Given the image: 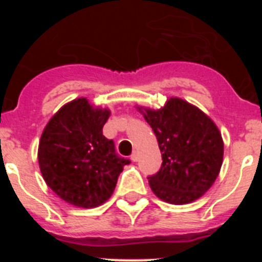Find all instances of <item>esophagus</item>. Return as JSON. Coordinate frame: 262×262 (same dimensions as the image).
<instances>
[{
    "mask_svg": "<svg viewBox=\"0 0 262 262\" xmlns=\"http://www.w3.org/2000/svg\"><path fill=\"white\" fill-rule=\"evenodd\" d=\"M131 160H133V161H138V160H139L138 152H134V154L131 155Z\"/></svg>",
    "mask_w": 262,
    "mask_h": 262,
    "instance_id": "obj_1",
    "label": "esophagus"
}]
</instances>
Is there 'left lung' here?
<instances>
[{
  "label": "left lung",
  "mask_w": 262,
  "mask_h": 262,
  "mask_svg": "<svg viewBox=\"0 0 262 262\" xmlns=\"http://www.w3.org/2000/svg\"><path fill=\"white\" fill-rule=\"evenodd\" d=\"M138 110L154 129L163 157L159 172L148 177L155 195L172 205L201 198L223 164V139L214 120L177 97L166 99L159 110Z\"/></svg>",
  "instance_id": "left-lung-1"
}]
</instances>
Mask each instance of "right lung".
I'll return each mask as SVG.
<instances>
[{
    "label": "right lung",
    "instance_id": "right-lung-1",
    "mask_svg": "<svg viewBox=\"0 0 262 262\" xmlns=\"http://www.w3.org/2000/svg\"><path fill=\"white\" fill-rule=\"evenodd\" d=\"M108 108L81 97L66 103L43 129L38 148L46 184L69 205L93 209L113 194L118 176L129 164L115 154L102 128Z\"/></svg>",
    "mask_w": 262,
    "mask_h": 262
}]
</instances>
